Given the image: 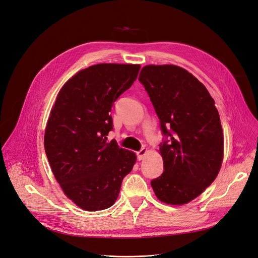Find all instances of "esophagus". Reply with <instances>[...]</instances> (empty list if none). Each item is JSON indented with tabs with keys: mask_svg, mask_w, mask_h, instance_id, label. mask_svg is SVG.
Wrapping results in <instances>:
<instances>
[{
	"mask_svg": "<svg viewBox=\"0 0 258 258\" xmlns=\"http://www.w3.org/2000/svg\"><path fill=\"white\" fill-rule=\"evenodd\" d=\"M147 152H148V150L146 149V148H144V149H141L139 152H137L136 153V155H137V159L139 160V161H141L142 159L145 158V156H146V154H147Z\"/></svg>",
	"mask_w": 258,
	"mask_h": 258,
	"instance_id": "esophagus-1",
	"label": "esophagus"
}]
</instances>
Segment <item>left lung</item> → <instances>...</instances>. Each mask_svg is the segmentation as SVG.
Masks as SVG:
<instances>
[{
  "mask_svg": "<svg viewBox=\"0 0 258 258\" xmlns=\"http://www.w3.org/2000/svg\"><path fill=\"white\" fill-rule=\"evenodd\" d=\"M138 80L166 136L160 145L164 172L151 181L152 187L166 204H186L214 181L221 167L223 135L214 99L177 66H146Z\"/></svg>",
  "mask_w": 258,
  "mask_h": 258,
  "instance_id": "8db88e82",
  "label": "left lung"
}]
</instances>
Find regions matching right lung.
<instances>
[{
  "instance_id": "add662e5",
  "label": "right lung",
  "mask_w": 258,
  "mask_h": 258,
  "mask_svg": "<svg viewBox=\"0 0 258 258\" xmlns=\"http://www.w3.org/2000/svg\"><path fill=\"white\" fill-rule=\"evenodd\" d=\"M139 64L99 63L77 73L60 89L47 122L44 146L66 196L86 211L109 208L136 156L107 142L113 102L128 90Z\"/></svg>"
}]
</instances>
